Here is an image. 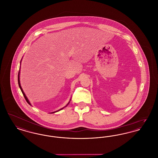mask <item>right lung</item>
<instances>
[{
	"mask_svg": "<svg viewBox=\"0 0 158 158\" xmlns=\"http://www.w3.org/2000/svg\"><path fill=\"white\" fill-rule=\"evenodd\" d=\"M18 85H19V88H20V89H21V92H22V93H23V97H24V98L25 99V100H26V101L31 105L30 102V101H28V98H27V97H26V95H25V94H24V92H23V89H22V88H21V85H20V81H19V72H18ZM67 106V105H66ZM63 108H62L61 109H60V110H62Z\"/></svg>",
	"mask_w": 158,
	"mask_h": 158,
	"instance_id": "add662e5",
	"label": "right lung"
}]
</instances>
